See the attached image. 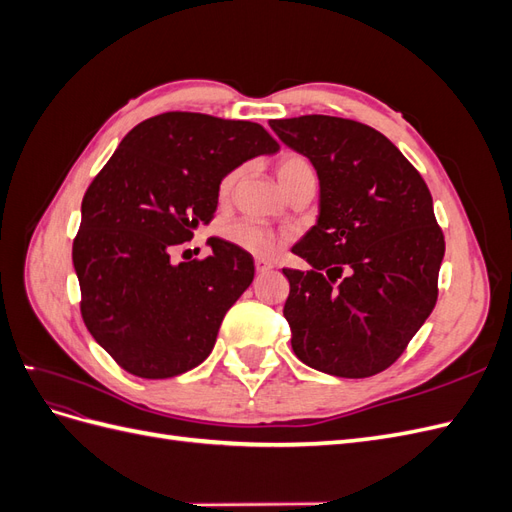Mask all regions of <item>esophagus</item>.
<instances>
[{
	"label": "esophagus",
	"instance_id": "esophagus-1",
	"mask_svg": "<svg viewBox=\"0 0 512 512\" xmlns=\"http://www.w3.org/2000/svg\"><path fill=\"white\" fill-rule=\"evenodd\" d=\"M269 269H273V262H271V260H267V258H256V271H258V273H265V271H269Z\"/></svg>",
	"mask_w": 512,
	"mask_h": 512
}]
</instances>
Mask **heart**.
<instances>
[{
	"label": "heart",
	"mask_w": 512,
	"mask_h": 512,
	"mask_svg": "<svg viewBox=\"0 0 512 512\" xmlns=\"http://www.w3.org/2000/svg\"><path fill=\"white\" fill-rule=\"evenodd\" d=\"M275 173L286 192L292 188L294 183H299L307 177H316L314 164L309 162L305 156H301V153H292V151L280 156V160H277V164H275ZM241 177H243V168H232L230 173H226L220 179V183H218L220 203H226V200L235 194V188L241 181ZM222 237L235 247H241L243 252H250L254 256H269L284 241L280 232H275L271 226L262 224L258 220H252V218H241L235 222H228L222 228Z\"/></svg>",
	"instance_id": "1"
}]
</instances>
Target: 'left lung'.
Returning <instances> with one entry per match:
<instances>
[{
    "instance_id": "1",
    "label": "left lung",
    "mask_w": 512,
    "mask_h": 512,
    "mask_svg": "<svg viewBox=\"0 0 512 512\" xmlns=\"http://www.w3.org/2000/svg\"><path fill=\"white\" fill-rule=\"evenodd\" d=\"M312 160L318 224L292 247L312 269H284L292 350L324 374L369 378L391 367L438 301L444 232L421 173L361 121H269Z\"/></svg>"
}]
</instances>
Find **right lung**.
Segmentation results:
<instances>
[{
	"label": "right lung",
	"instance_id": "obj_1",
	"mask_svg": "<svg viewBox=\"0 0 512 512\" xmlns=\"http://www.w3.org/2000/svg\"><path fill=\"white\" fill-rule=\"evenodd\" d=\"M277 149L260 123L170 111L132 128L89 183L72 243L81 316L128 374L173 378L211 354L254 258L215 237L205 258L173 252L213 220L226 173Z\"/></svg>",
	"mask_w": 512,
	"mask_h": 512
}]
</instances>
